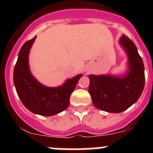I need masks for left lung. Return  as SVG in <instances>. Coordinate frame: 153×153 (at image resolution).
<instances>
[{
	"instance_id": "8db88e82",
	"label": "left lung",
	"mask_w": 153,
	"mask_h": 153,
	"mask_svg": "<svg viewBox=\"0 0 153 153\" xmlns=\"http://www.w3.org/2000/svg\"><path fill=\"white\" fill-rule=\"evenodd\" d=\"M120 44L128 56L129 70L126 75H89V93L93 105L109 113H119L130 107L145 86L144 65L135 44L125 35L120 37Z\"/></svg>"
}]
</instances>
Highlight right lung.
I'll list each match as a JSON object with an SVG mask.
<instances>
[{
	"label": "right lung",
	"instance_id": "obj_1",
	"mask_svg": "<svg viewBox=\"0 0 153 153\" xmlns=\"http://www.w3.org/2000/svg\"><path fill=\"white\" fill-rule=\"evenodd\" d=\"M36 36L27 41L19 52L13 70V83L19 98L30 111L50 117L68 107L70 97L82 74L66 80L58 87H47L33 77L29 68V53Z\"/></svg>",
	"mask_w": 153,
	"mask_h": 153
}]
</instances>
